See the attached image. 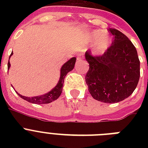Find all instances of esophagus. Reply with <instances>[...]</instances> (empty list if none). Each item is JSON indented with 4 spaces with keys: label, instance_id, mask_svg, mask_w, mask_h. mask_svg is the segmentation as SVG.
<instances>
[{
    "label": "esophagus",
    "instance_id": "obj_1",
    "mask_svg": "<svg viewBox=\"0 0 148 148\" xmlns=\"http://www.w3.org/2000/svg\"><path fill=\"white\" fill-rule=\"evenodd\" d=\"M84 56H83V53H79V55L77 56V60H81V59H83Z\"/></svg>",
    "mask_w": 148,
    "mask_h": 148
}]
</instances>
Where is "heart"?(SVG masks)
Returning <instances> with one entry per match:
<instances>
[{
	"mask_svg": "<svg viewBox=\"0 0 148 148\" xmlns=\"http://www.w3.org/2000/svg\"><path fill=\"white\" fill-rule=\"evenodd\" d=\"M105 31L103 30H95L91 31L90 35V42H96L94 48L95 54H103L110 47L112 39L108 34H104Z\"/></svg>",
	"mask_w": 148,
	"mask_h": 148,
	"instance_id": "obj_1",
	"label": "heart"
}]
</instances>
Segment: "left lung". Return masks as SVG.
<instances>
[{
  "label": "left lung",
  "instance_id": "obj_1",
  "mask_svg": "<svg viewBox=\"0 0 148 148\" xmlns=\"http://www.w3.org/2000/svg\"><path fill=\"white\" fill-rule=\"evenodd\" d=\"M114 40L103 55L85 53L89 70L85 76L88 90L95 100L114 103L124 101L137 88L140 60L131 40L118 30L109 28Z\"/></svg>",
  "mask_w": 148,
  "mask_h": 148
}]
</instances>
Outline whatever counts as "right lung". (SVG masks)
Here are the masks:
<instances>
[{
    "label": "right lung",
    "mask_w": 148,
    "mask_h": 148,
    "mask_svg": "<svg viewBox=\"0 0 148 148\" xmlns=\"http://www.w3.org/2000/svg\"><path fill=\"white\" fill-rule=\"evenodd\" d=\"M13 53H11L10 56L12 55ZM76 62V58H71L69 60H67V62L65 63L63 65L61 68H60V79L58 81V84L54 87L49 92L46 93L45 95H40V96H36V97H25V96H22L17 92V94L19 95L20 97L23 98L25 101H28L30 103H37V104H43V103H49L52 101H55L58 97H60V95L62 93V89L64 87V81L65 76L69 71H72L74 69V64ZM10 67V61H8V69L9 70Z\"/></svg>",
    "instance_id": "add662e5"
}]
</instances>
